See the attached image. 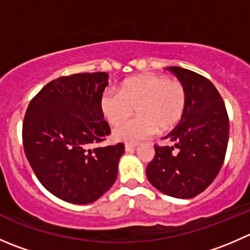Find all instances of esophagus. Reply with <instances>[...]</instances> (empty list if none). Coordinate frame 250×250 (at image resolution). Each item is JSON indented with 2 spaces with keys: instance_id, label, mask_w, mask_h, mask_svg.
<instances>
[{
  "instance_id": "obj_1",
  "label": "esophagus",
  "mask_w": 250,
  "mask_h": 250,
  "mask_svg": "<svg viewBox=\"0 0 250 250\" xmlns=\"http://www.w3.org/2000/svg\"><path fill=\"white\" fill-rule=\"evenodd\" d=\"M135 147H137L135 144H125V150L127 151V152H132V151H134Z\"/></svg>"
}]
</instances>
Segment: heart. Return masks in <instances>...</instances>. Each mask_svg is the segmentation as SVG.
I'll return each instance as SVG.
<instances>
[{
  "mask_svg": "<svg viewBox=\"0 0 250 250\" xmlns=\"http://www.w3.org/2000/svg\"><path fill=\"white\" fill-rule=\"evenodd\" d=\"M185 85L156 74L139 75L125 81L120 92L106 89L100 97V110L111 125H118L137 110L138 117L116 128L113 138L122 141L146 139L157 130L173 128L186 107Z\"/></svg>",
  "mask_w": 250,
  "mask_h": 250,
  "instance_id": "obj_1",
  "label": "heart"
}]
</instances>
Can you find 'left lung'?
Segmentation results:
<instances>
[{
  "instance_id": "1",
  "label": "left lung",
  "mask_w": 250,
  "mask_h": 250,
  "mask_svg": "<svg viewBox=\"0 0 250 250\" xmlns=\"http://www.w3.org/2000/svg\"><path fill=\"white\" fill-rule=\"evenodd\" d=\"M167 69L185 85L186 107L179 125L165 137L173 145L155 146L146 176L165 195L192 198L213 183L223 167L229 117L223 98L208 78L184 67Z\"/></svg>"
}]
</instances>
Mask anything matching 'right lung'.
<instances>
[{
  "mask_svg": "<svg viewBox=\"0 0 250 250\" xmlns=\"http://www.w3.org/2000/svg\"><path fill=\"white\" fill-rule=\"evenodd\" d=\"M106 72L59 77L30 102L22 123L27 161L40 183L74 204L97 201L113 185L125 145L95 147L110 134L100 110Z\"/></svg>",
  "mask_w": 250,
  "mask_h": 250,
  "instance_id": "obj_1",
  "label": "right lung"
}]
</instances>
